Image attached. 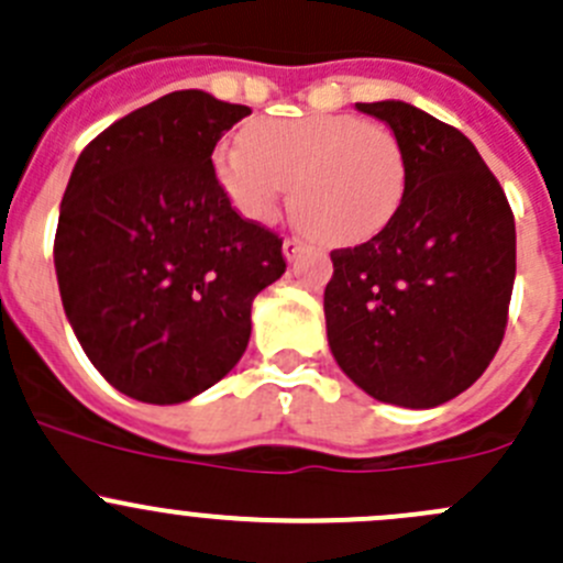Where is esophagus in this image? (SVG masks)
<instances>
[{"label": "esophagus", "instance_id": "34e87169", "mask_svg": "<svg viewBox=\"0 0 563 563\" xmlns=\"http://www.w3.org/2000/svg\"><path fill=\"white\" fill-rule=\"evenodd\" d=\"M299 253H302V242H297V240L283 242V255H286L288 264H291V261H297Z\"/></svg>", "mask_w": 563, "mask_h": 563}]
</instances>
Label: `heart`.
Segmentation results:
<instances>
[{"label": "heart", "mask_w": 563, "mask_h": 563, "mask_svg": "<svg viewBox=\"0 0 563 563\" xmlns=\"http://www.w3.org/2000/svg\"><path fill=\"white\" fill-rule=\"evenodd\" d=\"M212 174L236 214L272 225L291 185L297 225L329 245H360L395 218L406 157L384 124L351 113L255 119L242 141H220Z\"/></svg>", "instance_id": "1"}]
</instances>
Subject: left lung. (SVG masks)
I'll return each mask as SVG.
<instances>
[{
    "label": "left lung",
    "mask_w": 563,
    "mask_h": 563,
    "mask_svg": "<svg viewBox=\"0 0 563 563\" xmlns=\"http://www.w3.org/2000/svg\"><path fill=\"white\" fill-rule=\"evenodd\" d=\"M356 108L400 141L406 192L371 242L332 253L323 291L329 349L376 400L435 408L468 389L504 340L512 209L460 130L402 100Z\"/></svg>",
    "instance_id": "obj_1"
}]
</instances>
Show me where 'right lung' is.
<instances>
[{
	"instance_id": "1",
	"label": "right lung",
	"mask_w": 563,
	"mask_h": 563,
	"mask_svg": "<svg viewBox=\"0 0 563 563\" xmlns=\"http://www.w3.org/2000/svg\"><path fill=\"white\" fill-rule=\"evenodd\" d=\"M250 113L181 89L128 113L78 155L56 225L67 321L122 395L174 406L242 360L250 308L286 272L283 242L231 209L214 144Z\"/></svg>"
}]
</instances>
